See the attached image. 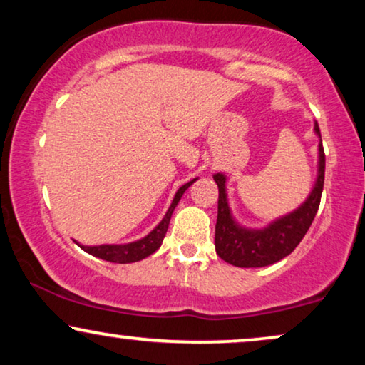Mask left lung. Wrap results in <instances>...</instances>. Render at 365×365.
Instances as JSON below:
<instances>
[{"label": "left lung", "mask_w": 365, "mask_h": 365, "mask_svg": "<svg viewBox=\"0 0 365 365\" xmlns=\"http://www.w3.org/2000/svg\"><path fill=\"white\" fill-rule=\"evenodd\" d=\"M316 133L321 136V129L316 123ZM324 173H326V154L322 139L319 143V174L311 196L296 211L274 221L271 226L261 231H249L234 222L226 199V178L224 174H214V181L219 187L217 222L214 246L217 256L236 267H264L289 256L297 244L302 241L316 217L321 204Z\"/></svg>", "instance_id": "left-lung-1"}]
</instances>
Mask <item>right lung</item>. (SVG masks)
Masks as SVG:
<instances>
[{
    "instance_id": "obj_1",
    "label": "right lung",
    "mask_w": 365,
    "mask_h": 365,
    "mask_svg": "<svg viewBox=\"0 0 365 365\" xmlns=\"http://www.w3.org/2000/svg\"><path fill=\"white\" fill-rule=\"evenodd\" d=\"M194 181H196V179H192V181H189L187 184H184V186L178 189L176 196H174L171 206H169L168 212H166V216H164L163 221L159 222L156 227H154V231L149 232L146 237L141 239V241L121 244V246H111V244H104V246H81V244H79V246H81L83 251L91 254V256H96L99 259H104V261L116 262V264L136 262V261H141V259H144V257L151 256L154 251H158V249L161 247L163 239L168 232L169 221H171L174 207L178 206L179 199H181L184 191H186V189L191 186Z\"/></svg>"
}]
</instances>
